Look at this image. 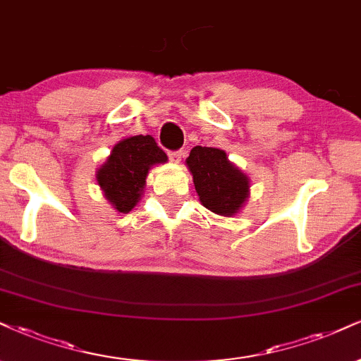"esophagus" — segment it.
Masks as SVG:
<instances>
[{"label": "esophagus", "mask_w": 361, "mask_h": 361, "mask_svg": "<svg viewBox=\"0 0 361 361\" xmlns=\"http://www.w3.org/2000/svg\"><path fill=\"white\" fill-rule=\"evenodd\" d=\"M182 157H184V150H171V152H169V159L176 164H179Z\"/></svg>", "instance_id": "34e87169"}]
</instances>
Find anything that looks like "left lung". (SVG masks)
<instances>
[{
	"mask_svg": "<svg viewBox=\"0 0 361 361\" xmlns=\"http://www.w3.org/2000/svg\"><path fill=\"white\" fill-rule=\"evenodd\" d=\"M185 162L204 207L221 216H233L243 207L247 199L249 180L229 162L224 150L197 145L190 150Z\"/></svg>",
	"mask_w": 361,
	"mask_h": 361,
	"instance_id": "8db88e82",
	"label": "left lung"
}]
</instances>
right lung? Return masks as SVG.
Segmentation results:
<instances>
[{"label":"right lung","instance_id":"right-lung-1","mask_svg":"<svg viewBox=\"0 0 361 361\" xmlns=\"http://www.w3.org/2000/svg\"><path fill=\"white\" fill-rule=\"evenodd\" d=\"M164 162H167V155L152 135L128 137L114 147L97 172V182L109 202L126 214L139 202L149 169Z\"/></svg>","mask_w":361,"mask_h":361}]
</instances>
